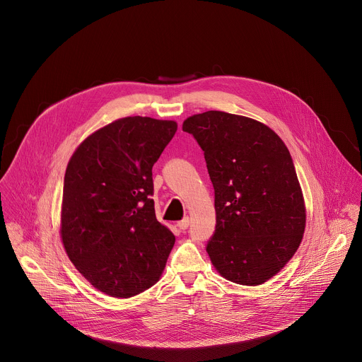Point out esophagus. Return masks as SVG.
<instances>
[{
  "mask_svg": "<svg viewBox=\"0 0 362 362\" xmlns=\"http://www.w3.org/2000/svg\"><path fill=\"white\" fill-rule=\"evenodd\" d=\"M177 227H178L180 230H182V231L187 230V228L189 227V218H188V217H184L181 221L177 223Z\"/></svg>",
  "mask_w": 362,
  "mask_h": 362,
  "instance_id": "esophagus-1",
  "label": "esophagus"
}]
</instances>
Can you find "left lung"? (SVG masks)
<instances>
[{"label":"left lung","instance_id":"8db88e82","mask_svg":"<svg viewBox=\"0 0 362 362\" xmlns=\"http://www.w3.org/2000/svg\"><path fill=\"white\" fill-rule=\"evenodd\" d=\"M214 188L216 230L206 251L227 280L259 286L298 250L305 205L291 155L264 124L223 111L187 118Z\"/></svg>","mask_w":362,"mask_h":362}]
</instances>
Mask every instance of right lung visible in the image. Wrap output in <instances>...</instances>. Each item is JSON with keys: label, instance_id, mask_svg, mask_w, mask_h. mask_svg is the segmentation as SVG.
<instances>
[{"label": "right lung", "instance_id": "1", "mask_svg": "<svg viewBox=\"0 0 362 362\" xmlns=\"http://www.w3.org/2000/svg\"><path fill=\"white\" fill-rule=\"evenodd\" d=\"M177 122L125 117L88 136L71 157L62 191L61 238L98 290L129 298L156 284L174 234L156 218L152 168Z\"/></svg>", "mask_w": 362, "mask_h": 362}]
</instances>
